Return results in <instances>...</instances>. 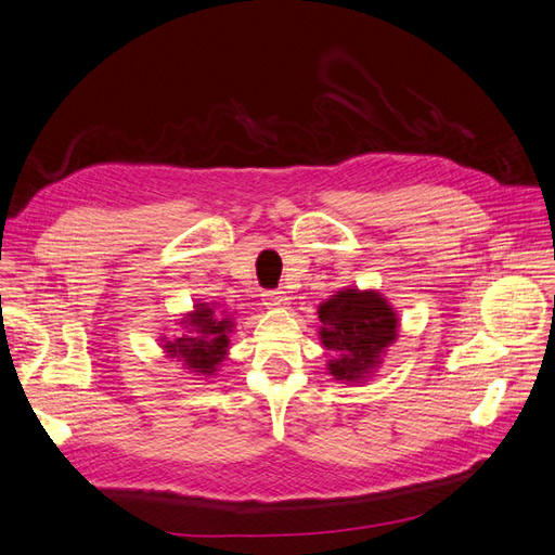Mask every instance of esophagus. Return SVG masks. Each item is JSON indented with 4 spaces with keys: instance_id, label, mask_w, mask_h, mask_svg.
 Masks as SVG:
<instances>
[{
    "instance_id": "1",
    "label": "esophagus",
    "mask_w": 555,
    "mask_h": 555,
    "mask_svg": "<svg viewBox=\"0 0 555 555\" xmlns=\"http://www.w3.org/2000/svg\"><path fill=\"white\" fill-rule=\"evenodd\" d=\"M266 306L268 308H278V310H284L289 308V296L284 292H266Z\"/></svg>"
}]
</instances>
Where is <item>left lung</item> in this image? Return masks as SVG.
<instances>
[{"instance_id": "left-lung-1", "label": "left lung", "mask_w": 555, "mask_h": 555, "mask_svg": "<svg viewBox=\"0 0 555 555\" xmlns=\"http://www.w3.org/2000/svg\"><path fill=\"white\" fill-rule=\"evenodd\" d=\"M319 343L331 354L326 371L335 382L361 386L375 377L386 349L398 340L396 308L377 289L347 287L317 308Z\"/></svg>"}]
</instances>
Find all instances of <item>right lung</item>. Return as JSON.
Instances as JSON below:
<instances>
[{
	"label": "right lung",
	"mask_w": 555,
	"mask_h": 555,
	"mask_svg": "<svg viewBox=\"0 0 555 555\" xmlns=\"http://www.w3.org/2000/svg\"><path fill=\"white\" fill-rule=\"evenodd\" d=\"M236 310L222 304H194L178 319L176 335H159L166 359H176L188 375L215 377L229 359L231 335L236 331Z\"/></svg>",
	"instance_id": "right-lung-1"
}]
</instances>
